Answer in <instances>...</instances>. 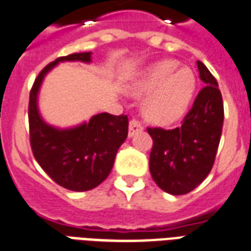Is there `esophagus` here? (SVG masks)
Listing matches in <instances>:
<instances>
[{"instance_id":"1","label":"esophagus","mask_w":251,"mask_h":251,"mask_svg":"<svg viewBox=\"0 0 251 251\" xmlns=\"http://www.w3.org/2000/svg\"><path fill=\"white\" fill-rule=\"evenodd\" d=\"M143 130V126L139 124L137 120H131L129 124V137L131 138V137H134L135 134L141 133Z\"/></svg>"}]
</instances>
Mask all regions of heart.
Returning <instances> with one entry per match:
<instances>
[{
  "label": "heart",
  "mask_w": 251,
  "mask_h": 251,
  "mask_svg": "<svg viewBox=\"0 0 251 251\" xmlns=\"http://www.w3.org/2000/svg\"><path fill=\"white\" fill-rule=\"evenodd\" d=\"M196 87V76L191 68H179L176 60H163L141 72L127 91L134 97H145L142 113L147 121L171 125L187 113Z\"/></svg>",
  "instance_id": "1"
}]
</instances>
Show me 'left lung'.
<instances>
[{"label":"left lung","instance_id":"left-lung-1","mask_svg":"<svg viewBox=\"0 0 251 251\" xmlns=\"http://www.w3.org/2000/svg\"><path fill=\"white\" fill-rule=\"evenodd\" d=\"M205 84L180 127L147 129L154 141L150 172L158 187L170 195H185L212 170L224 124V104L219 84L209 70L198 62Z\"/></svg>","mask_w":251,"mask_h":251}]
</instances>
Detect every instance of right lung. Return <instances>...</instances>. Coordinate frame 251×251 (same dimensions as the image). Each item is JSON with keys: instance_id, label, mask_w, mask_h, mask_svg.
<instances>
[{"instance_id": "obj_1", "label": "right lung", "mask_w": 251, "mask_h": 251, "mask_svg": "<svg viewBox=\"0 0 251 251\" xmlns=\"http://www.w3.org/2000/svg\"><path fill=\"white\" fill-rule=\"evenodd\" d=\"M92 62V52L57 57L41 74L30 92L28 124L34 156L46 174L64 188L83 192L101 184L113 168L118 149L127 138L126 116L99 113L71 127L50 125L39 110V91L50 71L59 63Z\"/></svg>"}]
</instances>
